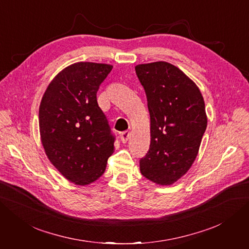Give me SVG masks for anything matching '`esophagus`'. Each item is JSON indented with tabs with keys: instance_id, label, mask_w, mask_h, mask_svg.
I'll list each match as a JSON object with an SVG mask.
<instances>
[{
	"instance_id": "34e87169",
	"label": "esophagus",
	"mask_w": 249,
	"mask_h": 249,
	"mask_svg": "<svg viewBox=\"0 0 249 249\" xmlns=\"http://www.w3.org/2000/svg\"><path fill=\"white\" fill-rule=\"evenodd\" d=\"M129 137H130V132L124 131V132H123V133H120V139H122V141H123L124 143H125V142L127 141V139H129Z\"/></svg>"
}]
</instances>
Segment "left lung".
I'll use <instances>...</instances> for the list:
<instances>
[{"label":"left lung","instance_id":"left-lung-1","mask_svg":"<svg viewBox=\"0 0 249 249\" xmlns=\"http://www.w3.org/2000/svg\"><path fill=\"white\" fill-rule=\"evenodd\" d=\"M150 116V145L140 160L143 177L171 185L190 169L208 118L199 88L178 67L165 61L138 64Z\"/></svg>","mask_w":249,"mask_h":249}]
</instances>
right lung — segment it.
<instances>
[{
    "label": "right lung",
    "mask_w": 249,
    "mask_h": 249,
    "mask_svg": "<svg viewBox=\"0 0 249 249\" xmlns=\"http://www.w3.org/2000/svg\"><path fill=\"white\" fill-rule=\"evenodd\" d=\"M113 66L77 62L51 81L39 106V132L51 163L70 182L85 186L103 176L114 137L96 92Z\"/></svg>",
    "instance_id": "right-lung-1"
}]
</instances>
